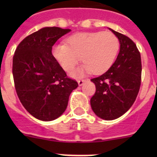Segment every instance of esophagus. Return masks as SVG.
<instances>
[{
  "mask_svg": "<svg viewBox=\"0 0 157 157\" xmlns=\"http://www.w3.org/2000/svg\"><path fill=\"white\" fill-rule=\"evenodd\" d=\"M87 81V79H80L78 81V86H82L84 84V82H86Z\"/></svg>",
  "mask_w": 157,
  "mask_h": 157,
  "instance_id": "esophagus-1",
  "label": "esophagus"
}]
</instances>
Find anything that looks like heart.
I'll use <instances>...</instances> for the list:
<instances>
[{"label": "heart", "instance_id": "heart-1", "mask_svg": "<svg viewBox=\"0 0 157 157\" xmlns=\"http://www.w3.org/2000/svg\"><path fill=\"white\" fill-rule=\"evenodd\" d=\"M120 48V41L112 32H81L67 38V44H56L52 56L65 71H71L82 59L84 63L72 73L102 74L111 67Z\"/></svg>", "mask_w": 157, "mask_h": 157}]
</instances>
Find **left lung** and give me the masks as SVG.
<instances>
[{
  "label": "left lung",
  "mask_w": 157,
  "mask_h": 157,
  "mask_svg": "<svg viewBox=\"0 0 157 157\" xmlns=\"http://www.w3.org/2000/svg\"><path fill=\"white\" fill-rule=\"evenodd\" d=\"M120 41V52L110 68L92 78L96 92L90 100L93 111L105 120L123 116L135 101L141 86V55L128 37L109 28Z\"/></svg>",
  "instance_id": "1"
}]
</instances>
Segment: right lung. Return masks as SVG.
<instances>
[{
    "mask_svg": "<svg viewBox=\"0 0 157 157\" xmlns=\"http://www.w3.org/2000/svg\"><path fill=\"white\" fill-rule=\"evenodd\" d=\"M70 31L43 27L25 37L14 54L12 74L19 101L31 116L41 121L61 116L71 93L78 86L67 77L52 54L56 41Z\"/></svg>",
    "mask_w": 157,
    "mask_h": 157,
    "instance_id": "right-lung-1",
    "label": "right lung"
}]
</instances>
